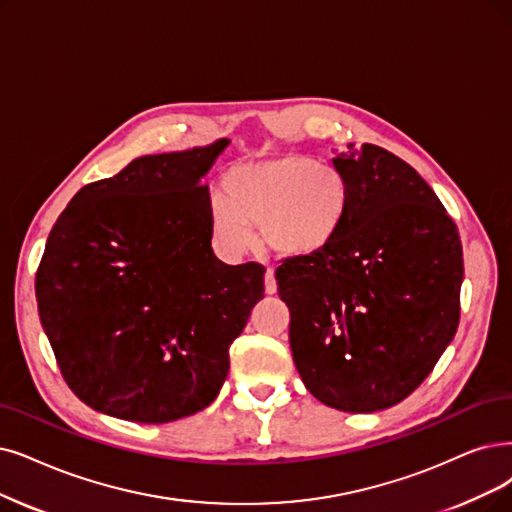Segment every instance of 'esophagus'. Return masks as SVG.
<instances>
[{"label": "esophagus", "mask_w": 512, "mask_h": 512, "mask_svg": "<svg viewBox=\"0 0 512 512\" xmlns=\"http://www.w3.org/2000/svg\"><path fill=\"white\" fill-rule=\"evenodd\" d=\"M264 292H267V294H275L277 292L275 271L271 267H267V271H264Z\"/></svg>", "instance_id": "1"}]
</instances>
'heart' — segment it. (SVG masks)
Listing matches in <instances>:
<instances>
[{
  "label": "heart",
  "mask_w": 512,
  "mask_h": 512,
  "mask_svg": "<svg viewBox=\"0 0 512 512\" xmlns=\"http://www.w3.org/2000/svg\"><path fill=\"white\" fill-rule=\"evenodd\" d=\"M349 208V187L330 163L285 153L239 163L222 178L212 201L214 235L231 248H248L252 227L281 256H311L334 239Z\"/></svg>",
  "instance_id": "b5f03b06"
}]
</instances>
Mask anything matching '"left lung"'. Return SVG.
<instances>
[{
  "mask_svg": "<svg viewBox=\"0 0 512 512\" xmlns=\"http://www.w3.org/2000/svg\"><path fill=\"white\" fill-rule=\"evenodd\" d=\"M349 208L323 250L285 258L296 370L321 403L370 414L412 395L460 323L456 222L424 178L376 145L338 153Z\"/></svg>",
  "mask_w": 512,
  "mask_h": 512,
  "instance_id": "8db88e82",
  "label": "left lung"
}]
</instances>
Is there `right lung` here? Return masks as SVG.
<instances>
[{
  "instance_id": "right-lung-1",
  "label": "right lung",
  "mask_w": 512,
  "mask_h": 512,
  "mask_svg": "<svg viewBox=\"0 0 512 512\" xmlns=\"http://www.w3.org/2000/svg\"><path fill=\"white\" fill-rule=\"evenodd\" d=\"M227 138L145 155L90 182L50 231L35 275L39 319L71 391L142 424L201 412L229 346L264 298V267L212 250L208 187Z\"/></svg>"
}]
</instances>
